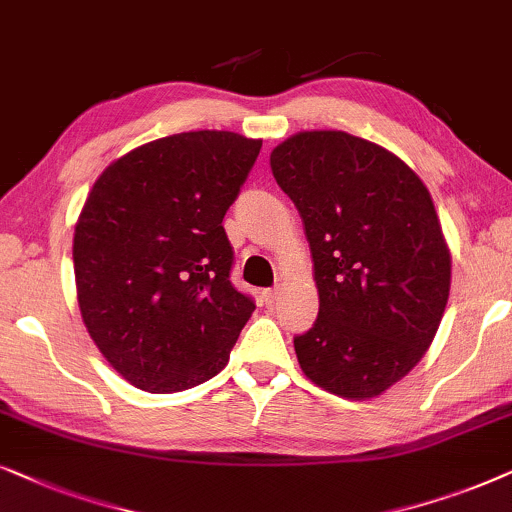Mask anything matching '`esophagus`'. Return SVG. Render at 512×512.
Returning a JSON list of instances; mask_svg holds the SVG:
<instances>
[{
  "mask_svg": "<svg viewBox=\"0 0 512 512\" xmlns=\"http://www.w3.org/2000/svg\"><path fill=\"white\" fill-rule=\"evenodd\" d=\"M276 297H278V288H267V290H262V299H264V304H274V302H276Z\"/></svg>",
  "mask_w": 512,
  "mask_h": 512,
  "instance_id": "obj_1",
  "label": "esophagus"
}]
</instances>
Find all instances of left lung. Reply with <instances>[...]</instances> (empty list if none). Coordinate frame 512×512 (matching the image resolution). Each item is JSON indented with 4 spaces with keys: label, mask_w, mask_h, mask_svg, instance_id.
Segmentation results:
<instances>
[{
    "label": "left lung",
    "mask_w": 512,
    "mask_h": 512,
    "mask_svg": "<svg viewBox=\"0 0 512 512\" xmlns=\"http://www.w3.org/2000/svg\"><path fill=\"white\" fill-rule=\"evenodd\" d=\"M302 215L318 318L295 337L299 367L342 398H377L424 358L452 283V255L419 175L344 131H304L271 152Z\"/></svg>",
    "instance_id": "left-lung-1"
}]
</instances>
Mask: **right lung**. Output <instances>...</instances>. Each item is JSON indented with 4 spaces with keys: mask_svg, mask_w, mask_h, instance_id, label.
<instances>
[{
    "mask_svg": "<svg viewBox=\"0 0 512 512\" xmlns=\"http://www.w3.org/2000/svg\"><path fill=\"white\" fill-rule=\"evenodd\" d=\"M262 149L231 131L147 142L102 170L74 227L88 335L135 388L175 393L229 363L255 302L222 227Z\"/></svg>",
    "mask_w": 512,
    "mask_h": 512,
    "instance_id": "add662e5",
    "label": "right lung"
}]
</instances>
